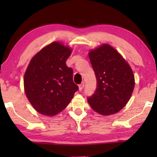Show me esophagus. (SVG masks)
I'll use <instances>...</instances> for the list:
<instances>
[{
	"label": "esophagus",
	"instance_id": "obj_1",
	"mask_svg": "<svg viewBox=\"0 0 157 157\" xmlns=\"http://www.w3.org/2000/svg\"><path fill=\"white\" fill-rule=\"evenodd\" d=\"M78 86H79V91H82V90L83 89L84 86V82H82V83L79 84Z\"/></svg>",
	"mask_w": 157,
	"mask_h": 157
}]
</instances>
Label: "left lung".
Segmentation results:
<instances>
[{"label":"left lung","instance_id":"obj_1","mask_svg":"<svg viewBox=\"0 0 157 157\" xmlns=\"http://www.w3.org/2000/svg\"><path fill=\"white\" fill-rule=\"evenodd\" d=\"M89 57L97 79V89L88 102L95 112L109 116L128 102L135 86L128 62L113 47L103 44L89 50Z\"/></svg>","mask_w":157,"mask_h":157}]
</instances>
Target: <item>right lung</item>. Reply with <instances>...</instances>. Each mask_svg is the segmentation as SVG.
Instances as JSON below:
<instances>
[{"instance_id": "1", "label": "right lung", "mask_w": 157, "mask_h": 157, "mask_svg": "<svg viewBox=\"0 0 157 157\" xmlns=\"http://www.w3.org/2000/svg\"><path fill=\"white\" fill-rule=\"evenodd\" d=\"M71 52V48L54 41L39 50L29 63L23 78L25 93L42 115L60 113L78 90L73 80V69L66 64Z\"/></svg>"}]
</instances>
